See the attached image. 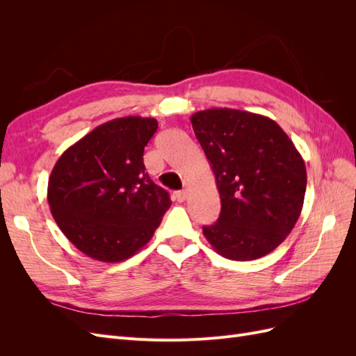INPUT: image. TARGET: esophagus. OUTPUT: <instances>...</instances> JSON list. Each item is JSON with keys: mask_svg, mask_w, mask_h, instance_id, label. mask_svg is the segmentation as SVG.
I'll return each instance as SVG.
<instances>
[{"mask_svg": "<svg viewBox=\"0 0 356 356\" xmlns=\"http://www.w3.org/2000/svg\"><path fill=\"white\" fill-rule=\"evenodd\" d=\"M175 199H177L178 202H184V200L187 199V190L182 188V190L177 191V193H175Z\"/></svg>", "mask_w": 356, "mask_h": 356, "instance_id": "obj_1", "label": "esophagus"}]
</instances>
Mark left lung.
Listing matches in <instances>:
<instances>
[{"label":"left lung","instance_id":"8db88e82","mask_svg":"<svg viewBox=\"0 0 356 356\" xmlns=\"http://www.w3.org/2000/svg\"><path fill=\"white\" fill-rule=\"evenodd\" d=\"M190 120L221 199L220 218L204 225V238L229 260L250 261L272 252L303 208V157L281 126L260 114L211 108Z\"/></svg>","mask_w":356,"mask_h":356}]
</instances>
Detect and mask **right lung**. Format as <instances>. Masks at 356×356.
I'll use <instances>...</instances> for the list:
<instances>
[{"label":"right lung","mask_w":356,"mask_h":356,"mask_svg":"<svg viewBox=\"0 0 356 356\" xmlns=\"http://www.w3.org/2000/svg\"><path fill=\"white\" fill-rule=\"evenodd\" d=\"M157 120L114 118L71 145L53 168L47 200L77 250L105 263L123 261L153 238L170 207L169 193L144 166Z\"/></svg>","instance_id":"right-lung-1"}]
</instances>
